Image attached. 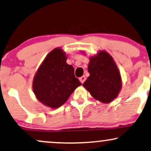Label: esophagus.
<instances>
[{"label":"esophagus","instance_id":"obj_1","mask_svg":"<svg viewBox=\"0 0 151 151\" xmlns=\"http://www.w3.org/2000/svg\"><path fill=\"white\" fill-rule=\"evenodd\" d=\"M79 80H80L81 82L83 83L85 81V80H86V77H85V76H82V77L79 78Z\"/></svg>","mask_w":151,"mask_h":151}]
</instances>
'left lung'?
Listing matches in <instances>:
<instances>
[{
	"mask_svg": "<svg viewBox=\"0 0 151 151\" xmlns=\"http://www.w3.org/2000/svg\"><path fill=\"white\" fill-rule=\"evenodd\" d=\"M88 71L90 76L83 86L94 99L110 103L119 93L122 87L120 74L112 58L108 52L101 51L90 58Z\"/></svg>",
	"mask_w": 151,
	"mask_h": 151,
	"instance_id": "1",
	"label": "left lung"
}]
</instances>
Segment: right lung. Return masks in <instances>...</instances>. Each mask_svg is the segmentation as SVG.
Segmentation results:
<instances>
[{"label": "right lung", "mask_w": 151, "mask_h": 151, "mask_svg": "<svg viewBox=\"0 0 151 151\" xmlns=\"http://www.w3.org/2000/svg\"><path fill=\"white\" fill-rule=\"evenodd\" d=\"M66 55L60 48L48 54L33 81V90L40 102L58 108L68 101L81 83L74 75V69L66 63Z\"/></svg>", "instance_id": "add662e5"}]
</instances>
